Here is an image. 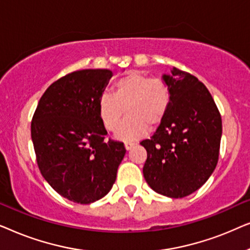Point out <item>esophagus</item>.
I'll list each match as a JSON object with an SVG mask.
<instances>
[{"label": "esophagus", "mask_w": 250, "mask_h": 250, "mask_svg": "<svg viewBox=\"0 0 250 250\" xmlns=\"http://www.w3.org/2000/svg\"><path fill=\"white\" fill-rule=\"evenodd\" d=\"M133 146H134V143H131V142H125V149L126 150H131Z\"/></svg>", "instance_id": "1"}]
</instances>
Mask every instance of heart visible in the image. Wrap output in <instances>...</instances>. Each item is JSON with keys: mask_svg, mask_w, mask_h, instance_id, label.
I'll use <instances>...</instances> for the list:
<instances>
[{"mask_svg": "<svg viewBox=\"0 0 250 250\" xmlns=\"http://www.w3.org/2000/svg\"><path fill=\"white\" fill-rule=\"evenodd\" d=\"M170 102L172 91L165 81L131 70L115 82L112 94L99 97L98 115L105 129L115 131L127 112L115 136L122 141H135L146 134L148 126L153 128L163 122Z\"/></svg>", "mask_w": 250, "mask_h": 250, "instance_id": "b5f03b06", "label": "heart"}]
</instances>
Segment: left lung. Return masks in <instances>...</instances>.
<instances>
[{
    "mask_svg": "<svg viewBox=\"0 0 250 250\" xmlns=\"http://www.w3.org/2000/svg\"><path fill=\"white\" fill-rule=\"evenodd\" d=\"M162 80L169 85L168 112L150 140L143 176L157 193L183 198L197 191L217 165L222 118L207 87L193 75L173 67Z\"/></svg>",
    "mask_w": 250,
    "mask_h": 250,
    "instance_id": "left-lung-1",
    "label": "left lung"
}]
</instances>
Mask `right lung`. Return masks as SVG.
Instances as JSON below:
<instances>
[{
    "instance_id": "obj_1",
    "label": "right lung",
    "mask_w": 250,
    "mask_h": 250,
    "mask_svg": "<svg viewBox=\"0 0 250 250\" xmlns=\"http://www.w3.org/2000/svg\"><path fill=\"white\" fill-rule=\"evenodd\" d=\"M112 71L83 69L51 84L32 121L39 168L60 196L77 204L104 198L114 186L125 156L123 142L104 138L98 99Z\"/></svg>"
}]
</instances>
